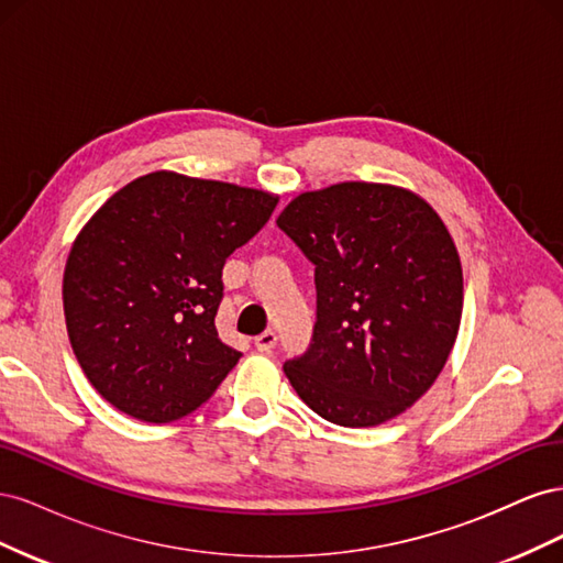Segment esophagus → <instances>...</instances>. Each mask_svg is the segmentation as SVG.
Returning a JSON list of instances; mask_svg holds the SVG:
<instances>
[{
    "label": "esophagus",
    "instance_id": "esophagus-1",
    "mask_svg": "<svg viewBox=\"0 0 563 563\" xmlns=\"http://www.w3.org/2000/svg\"><path fill=\"white\" fill-rule=\"evenodd\" d=\"M275 345H277V333L275 331H265V333L255 338V350H258V352L269 354L272 350H275Z\"/></svg>",
    "mask_w": 563,
    "mask_h": 563
}]
</instances>
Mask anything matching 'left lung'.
I'll return each mask as SVG.
<instances>
[{
  "instance_id": "8db88e82",
  "label": "left lung",
  "mask_w": 563,
  "mask_h": 563,
  "mask_svg": "<svg viewBox=\"0 0 563 563\" xmlns=\"http://www.w3.org/2000/svg\"><path fill=\"white\" fill-rule=\"evenodd\" d=\"M279 230L314 265L308 350L284 364L323 420L373 428L413 406L453 350L463 269L446 225L401 187L340 183L296 197Z\"/></svg>"
}]
</instances>
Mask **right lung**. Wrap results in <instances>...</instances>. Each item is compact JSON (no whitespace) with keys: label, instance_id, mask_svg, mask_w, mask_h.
I'll return each instance as SVG.
<instances>
[{"label":"right lung","instance_id":"add662e5","mask_svg":"<svg viewBox=\"0 0 563 563\" xmlns=\"http://www.w3.org/2000/svg\"><path fill=\"white\" fill-rule=\"evenodd\" d=\"M275 207L261 190L157 172L98 209L67 258L63 305L100 397L172 422L213 395L242 356L216 329L223 267Z\"/></svg>","mask_w":563,"mask_h":563}]
</instances>
